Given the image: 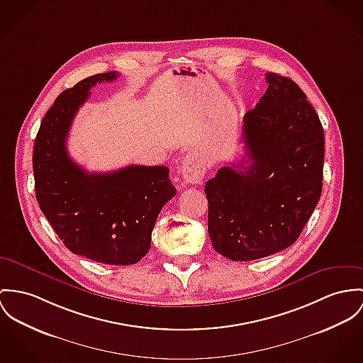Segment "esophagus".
Segmentation results:
<instances>
[{
  "mask_svg": "<svg viewBox=\"0 0 363 363\" xmlns=\"http://www.w3.org/2000/svg\"><path fill=\"white\" fill-rule=\"evenodd\" d=\"M206 172V164L201 159L189 155L185 157L181 166V174L185 182L188 184H199Z\"/></svg>",
  "mask_w": 363,
  "mask_h": 363,
  "instance_id": "1",
  "label": "esophagus"
}]
</instances>
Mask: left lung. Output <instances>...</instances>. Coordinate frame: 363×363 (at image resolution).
Segmentation results:
<instances>
[{
  "label": "left lung",
  "instance_id": "left-lung-1",
  "mask_svg": "<svg viewBox=\"0 0 363 363\" xmlns=\"http://www.w3.org/2000/svg\"><path fill=\"white\" fill-rule=\"evenodd\" d=\"M265 77V94L243 118L248 164L223 166L204 186L213 247L232 261L290 247L322 194V123L291 79Z\"/></svg>",
  "mask_w": 363,
  "mask_h": 363
}]
</instances>
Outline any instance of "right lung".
Masks as SVG:
<instances>
[{"label": "right lung", "instance_id": "1", "mask_svg": "<svg viewBox=\"0 0 363 363\" xmlns=\"http://www.w3.org/2000/svg\"><path fill=\"white\" fill-rule=\"evenodd\" d=\"M117 76L108 72L86 77L56 98L35 137L33 171L38 206L69 250L101 264L131 265L147 254L159 213L177 194L168 168L86 172L66 149L89 89Z\"/></svg>", "mask_w": 363, "mask_h": 363}]
</instances>
